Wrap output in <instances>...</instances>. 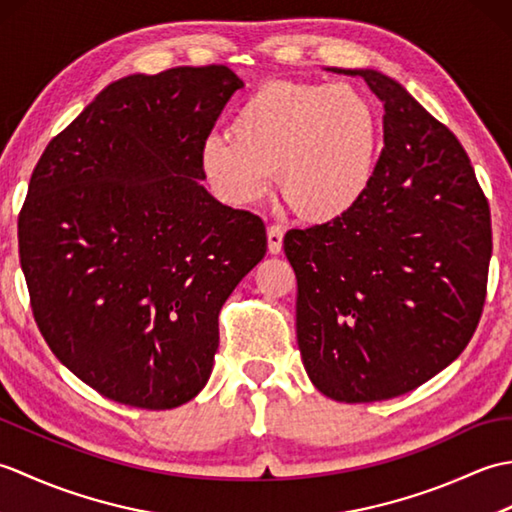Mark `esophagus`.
Segmentation results:
<instances>
[{"label": "esophagus", "instance_id": "obj_1", "mask_svg": "<svg viewBox=\"0 0 512 512\" xmlns=\"http://www.w3.org/2000/svg\"><path fill=\"white\" fill-rule=\"evenodd\" d=\"M281 248H284V228L277 224L268 226V250L273 255H279Z\"/></svg>", "mask_w": 512, "mask_h": 512}]
</instances>
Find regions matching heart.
<instances>
[{
	"mask_svg": "<svg viewBox=\"0 0 512 512\" xmlns=\"http://www.w3.org/2000/svg\"><path fill=\"white\" fill-rule=\"evenodd\" d=\"M380 154L374 103L347 83L275 81L237 107L228 136H209L200 162L220 200H264L270 173L299 215L328 222L363 198Z\"/></svg>",
	"mask_w": 512,
	"mask_h": 512,
	"instance_id": "obj_1",
	"label": "heart"
}]
</instances>
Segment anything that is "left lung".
<instances>
[{
    "mask_svg": "<svg viewBox=\"0 0 512 512\" xmlns=\"http://www.w3.org/2000/svg\"><path fill=\"white\" fill-rule=\"evenodd\" d=\"M385 147L352 211L288 231L297 343L321 394L396 398L458 358L480 323L493 233L471 160L447 125L376 70Z\"/></svg>",
    "mask_w": 512,
    "mask_h": 512,
    "instance_id": "8db88e82",
    "label": "left lung"
}]
</instances>
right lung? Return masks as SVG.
Wrapping results in <instances>:
<instances>
[{
	"label": "right lung",
	"mask_w": 512,
	"mask_h": 512,
	"mask_svg": "<svg viewBox=\"0 0 512 512\" xmlns=\"http://www.w3.org/2000/svg\"><path fill=\"white\" fill-rule=\"evenodd\" d=\"M242 81L226 65L132 74L54 136L19 211V262L52 354L121 405L200 394L228 295L266 226L206 191L200 149Z\"/></svg>",
	"instance_id": "obj_1"
}]
</instances>
